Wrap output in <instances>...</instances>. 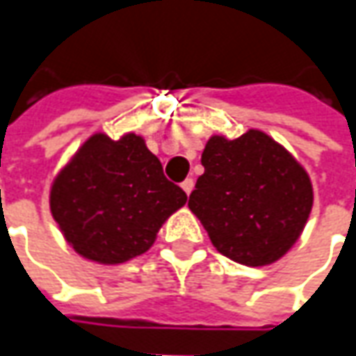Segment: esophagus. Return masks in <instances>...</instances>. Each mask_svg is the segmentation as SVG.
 Here are the masks:
<instances>
[{
    "instance_id": "34e87169",
    "label": "esophagus",
    "mask_w": 356,
    "mask_h": 356,
    "mask_svg": "<svg viewBox=\"0 0 356 356\" xmlns=\"http://www.w3.org/2000/svg\"><path fill=\"white\" fill-rule=\"evenodd\" d=\"M182 190L190 196V192L194 190V180H192V178H186L184 182H182Z\"/></svg>"
}]
</instances>
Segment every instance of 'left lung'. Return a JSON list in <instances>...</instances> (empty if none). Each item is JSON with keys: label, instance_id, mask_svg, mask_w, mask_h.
Returning a JSON list of instances; mask_svg holds the SVG:
<instances>
[{"label": "left lung", "instance_id": "left-lung-1", "mask_svg": "<svg viewBox=\"0 0 356 356\" xmlns=\"http://www.w3.org/2000/svg\"><path fill=\"white\" fill-rule=\"evenodd\" d=\"M202 166L188 208L218 252L261 267L293 248L313 208V186L280 143L255 129L234 140L216 134L202 152Z\"/></svg>", "mask_w": 356, "mask_h": 356}]
</instances>
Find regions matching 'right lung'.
I'll return each instance as SVG.
<instances>
[{"label":"right lung","mask_w":356,"mask_h":356,"mask_svg":"<svg viewBox=\"0 0 356 356\" xmlns=\"http://www.w3.org/2000/svg\"><path fill=\"white\" fill-rule=\"evenodd\" d=\"M186 200L143 136L129 132L113 140L97 132L55 176L49 206L79 255L117 266L148 252Z\"/></svg>","instance_id":"add662e5"}]
</instances>
